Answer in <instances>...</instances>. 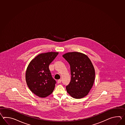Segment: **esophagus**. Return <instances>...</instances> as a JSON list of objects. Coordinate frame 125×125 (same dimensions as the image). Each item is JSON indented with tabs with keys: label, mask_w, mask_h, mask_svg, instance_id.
Wrapping results in <instances>:
<instances>
[{
	"label": "esophagus",
	"mask_w": 125,
	"mask_h": 125,
	"mask_svg": "<svg viewBox=\"0 0 125 125\" xmlns=\"http://www.w3.org/2000/svg\"><path fill=\"white\" fill-rule=\"evenodd\" d=\"M62 82V80H58V81H57V83H61Z\"/></svg>",
	"instance_id": "34e87169"
}]
</instances>
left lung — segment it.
Segmentation results:
<instances>
[{
    "label": "left lung",
    "mask_w": 125,
    "mask_h": 125,
    "mask_svg": "<svg viewBox=\"0 0 125 125\" xmlns=\"http://www.w3.org/2000/svg\"><path fill=\"white\" fill-rule=\"evenodd\" d=\"M62 57L70 66L71 80L66 86L67 92L75 99L87 96L93 86L95 72L88 56L80 52L65 53Z\"/></svg>",
    "instance_id": "left-lung-1"
}]
</instances>
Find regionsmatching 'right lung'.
<instances>
[{
  "instance_id": "right-lung-1",
  "label": "right lung",
  "mask_w": 125,
  "mask_h": 125,
  "mask_svg": "<svg viewBox=\"0 0 125 125\" xmlns=\"http://www.w3.org/2000/svg\"><path fill=\"white\" fill-rule=\"evenodd\" d=\"M58 52L41 53L33 59L27 67L25 78L30 90L40 97L50 95L56 82L52 77L49 65L58 55Z\"/></svg>"
}]
</instances>
